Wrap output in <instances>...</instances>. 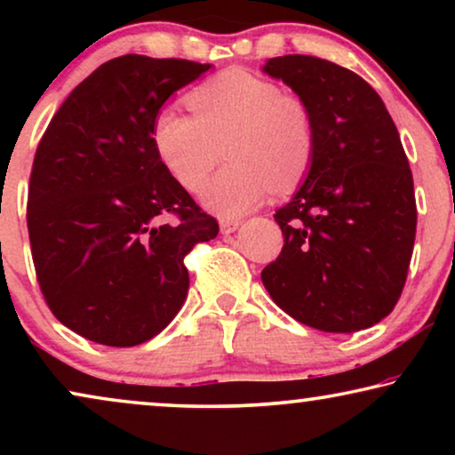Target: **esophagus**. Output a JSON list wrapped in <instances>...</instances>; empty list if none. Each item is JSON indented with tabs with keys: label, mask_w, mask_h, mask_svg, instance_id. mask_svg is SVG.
Here are the masks:
<instances>
[{
	"label": "esophagus",
	"mask_w": 455,
	"mask_h": 455,
	"mask_svg": "<svg viewBox=\"0 0 455 455\" xmlns=\"http://www.w3.org/2000/svg\"><path fill=\"white\" fill-rule=\"evenodd\" d=\"M221 234H234L240 228V220H221L220 221Z\"/></svg>",
	"instance_id": "esophagus-1"
}]
</instances>
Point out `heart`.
Masks as SVG:
<instances>
[{"mask_svg":"<svg viewBox=\"0 0 455 455\" xmlns=\"http://www.w3.org/2000/svg\"><path fill=\"white\" fill-rule=\"evenodd\" d=\"M195 116L161 109L153 147L172 178L203 190L226 148L229 165L204 190L203 203L221 217H240L263 203L269 188L288 192L302 182L315 155V128L300 99L282 95L271 80L228 70L190 92Z\"/></svg>","mask_w":455,"mask_h":455,"instance_id":"heart-1","label":"heart"}]
</instances>
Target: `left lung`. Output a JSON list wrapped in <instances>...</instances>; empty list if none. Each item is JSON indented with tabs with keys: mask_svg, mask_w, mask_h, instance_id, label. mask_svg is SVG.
I'll use <instances>...</instances> for the list:
<instances>
[{
	"mask_svg": "<svg viewBox=\"0 0 455 455\" xmlns=\"http://www.w3.org/2000/svg\"><path fill=\"white\" fill-rule=\"evenodd\" d=\"M263 72L308 109L315 155L300 188L273 215L285 244L260 279L304 325L372 327L400 300L416 235L412 172L395 124L366 80L327 60L283 55Z\"/></svg>",
	"mask_w": 455,
	"mask_h": 455,
	"instance_id": "left-lung-1",
	"label": "left lung"
}]
</instances>
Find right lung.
Segmentation results:
<instances>
[{
    "label": "right lung",
    "mask_w": 455,
    "mask_h": 455,
    "mask_svg": "<svg viewBox=\"0 0 455 455\" xmlns=\"http://www.w3.org/2000/svg\"><path fill=\"white\" fill-rule=\"evenodd\" d=\"M209 68L111 60L68 95L36 148L27 213L36 279L55 319L95 344L132 347L164 331L188 296L184 257L220 232L153 147L155 116Z\"/></svg>",
    "instance_id": "right-lung-1"
}]
</instances>
